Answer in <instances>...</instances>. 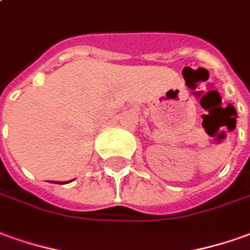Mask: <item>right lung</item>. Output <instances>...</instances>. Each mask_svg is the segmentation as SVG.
I'll return each instance as SVG.
<instances>
[{
    "instance_id": "1",
    "label": "right lung",
    "mask_w": 250,
    "mask_h": 250,
    "mask_svg": "<svg viewBox=\"0 0 250 250\" xmlns=\"http://www.w3.org/2000/svg\"><path fill=\"white\" fill-rule=\"evenodd\" d=\"M58 184H59V183H58ZM62 184H63V183H62Z\"/></svg>"
}]
</instances>
